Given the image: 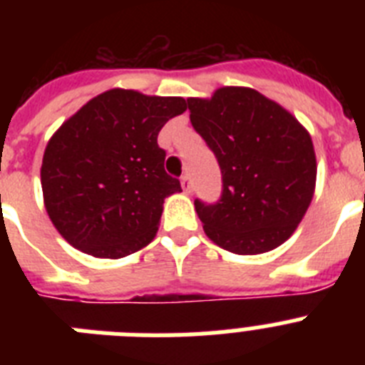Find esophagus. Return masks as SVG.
I'll list each match as a JSON object with an SVG mask.
<instances>
[{
	"mask_svg": "<svg viewBox=\"0 0 365 365\" xmlns=\"http://www.w3.org/2000/svg\"><path fill=\"white\" fill-rule=\"evenodd\" d=\"M180 185H182V190H185L186 193L192 192V180H190V175L180 177Z\"/></svg>",
	"mask_w": 365,
	"mask_h": 365,
	"instance_id": "obj_1",
	"label": "esophagus"
}]
</instances>
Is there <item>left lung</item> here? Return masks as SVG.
Listing matches in <instances>:
<instances>
[{
  "mask_svg": "<svg viewBox=\"0 0 365 365\" xmlns=\"http://www.w3.org/2000/svg\"><path fill=\"white\" fill-rule=\"evenodd\" d=\"M188 109L222 175L215 205L195 199L205 234L241 256L285 243L314 195L316 153L309 131L250 87H219L210 98H188Z\"/></svg>",
  "mask_w": 365,
  "mask_h": 365,
  "instance_id": "obj_1",
  "label": "left lung"
}]
</instances>
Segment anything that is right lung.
<instances>
[{
  "instance_id": "obj_1",
  "label": "right lung",
  "mask_w": 365,
  "mask_h": 365,
  "mask_svg": "<svg viewBox=\"0 0 365 365\" xmlns=\"http://www.w3.org/2000/svg\"><path fill=\"white\" fill-rule=\"evenodd\" d=\"M186 111L180 96L109 89L67 118L41 163L43 205L54 228L95 257L137 252L159 230L164 199L180 182L164 172L157 135Z\"/></svg>"
}]
</instances>
